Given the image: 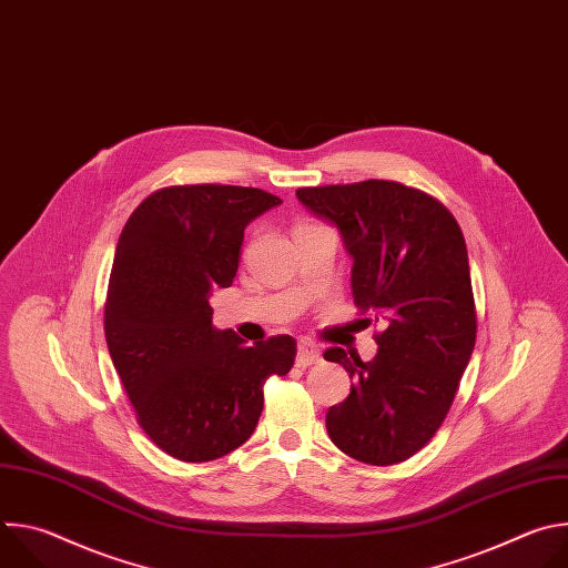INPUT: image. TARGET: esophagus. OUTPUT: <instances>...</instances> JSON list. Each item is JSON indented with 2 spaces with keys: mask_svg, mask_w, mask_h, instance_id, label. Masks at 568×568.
Returning a JSON list of instances; mask_svg holds the SVG:
<instances>
[{
  "mask_svg": "<svg viewBox=\"0 0 568 568\" xmlns=\"http://www.w3.org/2000/svg\"><path fill=\"white\" fill-rule=\"evenodd\" d=\"M321 362V351L316 344L307 342V339H301L298 342V353H296V366L301 368H307L312 364H318Z\"/></svg>",
  "mask_w": 568,
  "mask_h": 568,
  "instance_id": "34e87169",
  "label": "esophagus"
}]
</instances>
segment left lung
<instances>
[{
  "label": "left lung",
  "mask_w": 568,
  "mask_h": 568,
  "mask_svg": "<svg viewBox=\"0 0 568 568\" xmlns=\"http://www.w3.org/2000/svg\"><path fill=\"white\" fill-rule=\"evenodd\" d=\"M296 197L337 226L355 305L386 323L371 362L344 348L323 355L353 377L351 395L328 409V436L368 465L407 460L443 425L476 342L463 231L438 200L397 182L298 189Z\"/></svg>",
  "instance_id": "8db88e82"
}]
</instances>
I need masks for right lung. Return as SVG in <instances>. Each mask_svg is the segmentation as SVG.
I'll return each instance as SVG.
<instances>
[{"mask_svg":"<svg viewBox=\"0 0 568 568\" xmlns=\"http://www.w3.org/2000/svg\"><path fill=\"white\" fill-rule=\"evenodd\" d=\"M281 200L245 186H171L125 222L112 265L105 339L150 440L186 463L226 456L263 412V384L287 375L296 342L247 346L213 326L215 287L237 272L245 229Z\"/></svg>","mask_w":568,"mask_h":568,"instance_id":"1","label":"right lung"}]
</instances>
